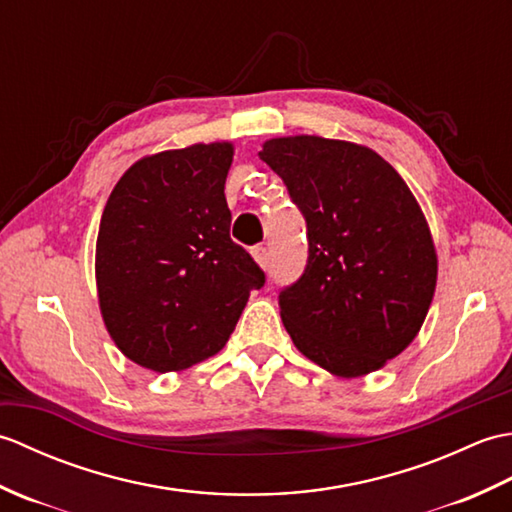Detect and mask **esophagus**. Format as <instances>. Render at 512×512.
Listing matches in <instances>:
<instances>
[{"label": "esophagus", "instance_id": "esophagus-1", "mask_svg": "<svg viewBox=\"0 0 512 512\" xmlns=\"http://www.w3.org/2000/svg\"><path fill=\"white\" fill-rule=\"evenodd\" d=\"M250 253H253V257H255V262L262 266L264 270L268 268V264H270V253H268V248L266 246H255L253 250H250Z\"/></svg>", "mask_w": 512, "mask_h": 512}]
</instances>
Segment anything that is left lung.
I'll return each mask as SVG.
<instances>
[{"mask_svg": "<svg viewBox=\"0 0 512 512\" xmlns=\"http://www.w3.org/2000/svg\"><path fill=\"white\" fill-rule=\"evenodd\" d=\"M306 217L308 264L279 292L297 350L341 378L416 339L438 279L429 224L398 171L347 140L288 136L259 151Z\"/></svg>", "mask_w": 512, "mask_h": 512, "instance_id": "left-lung-1", "label": "left lung"}]
</instances>
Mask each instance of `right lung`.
Returning <instances> with one entry per match:
<instances>
[{
  "label": "right lung",
  "instance_id": "obj_1",
  "mask_svg": "<svg viewBox=\"0 0 512 512\" xmlns=\"http://www.w3.org/2000/svg\"><path fill=\"white\" fill-rule=\"evenodd\" d=\"M231 143L134 162L105 204L96 239L99 306L116 347L151 372L217 354L264 270L231 239L224 184Z\"/></svg>",
  "mask_w": 512,
  "mask_h": 512
}]
</instances>
